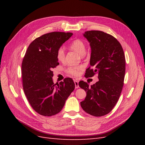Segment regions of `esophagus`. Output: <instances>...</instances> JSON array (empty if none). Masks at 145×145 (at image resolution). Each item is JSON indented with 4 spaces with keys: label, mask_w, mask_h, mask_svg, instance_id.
<instances>
[{
    "label": "esophagus",
    "mask_w": 145,
    "mask_h": 145,
    "mask_svg": "<svg viewBox=\"0 0 145 145\" xmlns=\"http://www.w3.org/2000/svg\"><path fill=\"white\" fill-rule=\"evenodd\" d=\"M74 83H75V88H78L79 86H78V82L76 80H74Z\"/></svg>",
    "instance_id": "obj_1"
}]
</instances>
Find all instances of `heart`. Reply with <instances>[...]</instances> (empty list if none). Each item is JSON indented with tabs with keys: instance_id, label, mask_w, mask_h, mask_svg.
<instances>
[{
	"instance_id": "obj_1",
	"label": "heart",
	"mask_w": 145,
	"mask_h": 145,
	"mask_svg": "<svg viewBox=\"0 0 145 145\" xmlns=\"http://www.w3.org/2000/svg\"><path fill=\"white\" fill-rule=\"evenodd\" d=\"M69 47L71 50L75 51L77 52L78 53H79L81 55L82 57H84L86 52V45L83 40H80V39H76V40L70 43ZM57 58L59 61H61V62H63L65 60V51L63 48L60 47L58 49L57 52ZM83 68L84 67H83V65L69 67L66 69V72L71 76H77L79 75L81 70H82Z\"/></svg>"
}]
</instances>
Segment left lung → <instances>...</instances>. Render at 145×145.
Returning <instances> with one entry per match:
<instances>
[{"mask_svg": "<svg viewBox=\"0 0 145 145\" xmlns=\"http://www.w3.org/2000/svg\"><path fill=\"white\" fill-rule=\"evenodd\" d=\"M83 36L91 48L90 66L85 77L97 74L99 80L91 86L87 82H79L78 85L86 92L80 105L89 114L101 117L110 112L119 99L124 84L125 54L120 42L111 34L91 30Z\"/></svg>", "mask_w": 145, "mask_h": 145, "instance_id": "left-lung-1", "label": "left lung"}]
</instances>
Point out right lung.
<instances>
[{
  "label": "right lung",
  "instance_id": "right-lung-1",
  "mask_svg": "<svg viewBox=\"0 0 145 145\" xmlns=\"http://www.w3.org/2000/svg\"><path fill=\"white\" fill-rule=\"evenodd\" d=\"M72 33L51 32L30 43L22 63V78L25 94L34 110L43 116H51L62 110L75 88L71 78L59 84L52 79V68L59 65L57 52Z\"/></svg>",
  "mask_w": 145,
  "mask_h": 145
}]
</instances>
